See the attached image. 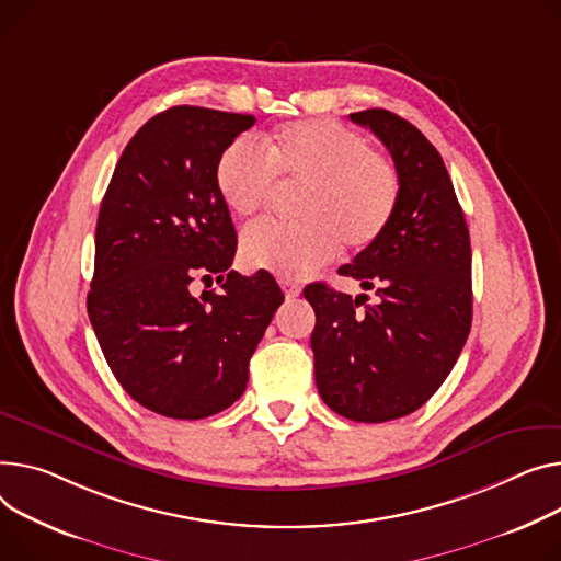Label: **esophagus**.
Listing matches in <instances>:
<instances>
[{"label":"esophagus","instance_id":"1","mask_svg":"<svg viewBox=\"0 0 561 561\" xmlns=\"http://www.w3.org/2000/svg\"><path fill=\"white\" fill-rule=\"evenodd\" d=\"M279 284H282V288H284L286 297H297V295H300V293H302L300 284H295L293 279H286V277H282V279H279Z\"/></svg>","mask_w":561,"mask_h":561}]
</instances>
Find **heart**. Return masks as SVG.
<instances>
[{"mask_svg":"<svg viewBox=\"0 0 561 561\" xmlns=\"http://www.w3.org/2000/svg\"><path fill=\"white\" fill-rule=\"evenodd\" d=\"M259 148L239 137L222 148L214 184L232 214L250 216L277 196V181L302 192L290 222H252L241 234L250 268L300 279L347 250L375 245L394 218L401 178L394 162L367 148L360 133L329 119L286 124Z\"/></svg>","mask_w":561,"mask_h":561,"instance_id":"1","label":"heart"}]
</instances>
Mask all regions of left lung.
<instances>
[{"mask_svg": "<svg viewBox=\"0 0 561 561\" xmlns=\"http://www.w3.org/2000/svg\"><path fill=\"white\" fill-rule=\"evenodd\" d=\"M390 151L401 196L386 234L341 275L377 300L309 284L316 386L347 420L379 424L424 405L449 377L471 329V245L454 182L437 148L399 115H350ZM365 306V310L359 307Z\"/></svg>", "mask_w": 561, "mask_h": 561, "instance_id": "obj_1", "label": "left lung"}]
</instances>
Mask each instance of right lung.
<instances>
[{
	"instance_id": "obj_1",
	"label": "right lung",
	"mask_w": 561,
	"mask_h": 561,
	"mask_svg": "<svg viewBox=\"0 0 561 561\" xmlns=\"http://www.w3.org/2000/svg\"><path fill=\"white\" fill-rule=\"evenodd\" d=\"M252 115L196 105L148 119L101 201L88 316L122 388L171 420H205L245 390L248 363L284 293L230 271L237 230L214 184L222 148ZM218 274L220 294L191 293Z\"/></svg>"
}]
</instances>
